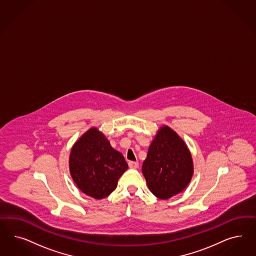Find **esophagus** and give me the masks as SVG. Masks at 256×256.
Segmentation results:
<instances>
[{
  "label": "esophagus",
  "instance_id": "34e87169",
  "mask_svg": "<svg viewBox=\"0 0 256 256\" xmlns=\"http://www.w3.org/2000/svg\"><path fill=\"white\" fill-rule=\"evenodd\" d=\"M128 165H129V168H138V162H134V161H130L128 163Z\"/></svg>",
  "mask_w": 256,
  "mask_h": 256
}]
</instances>
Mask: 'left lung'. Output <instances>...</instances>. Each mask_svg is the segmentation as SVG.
<instances>
[{
  "label": "left lung",
  "instance_id": "1",
  "mask_svg": "<svg viewBox=\"0 0 256 256\" xmlns=\"http://www.w3.org/2000/svg\"><path fill=\"white\" fill-rule=\"evenodd\" d=\"M193 160L184 141L168 126L159 128L142 165L148 190L161 200L181 193L193 176Z\"/></svg>",
  "mask_w": 256,
  "mask_h": 256
}]
</instances>
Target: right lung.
I'll list each match as a JSON object with an SVG mask.
<instances>
[{
    "instance_id": "right-lung-1",
    "label": "right lung",
    "mask_w": 256,
    "mask_h": 256,
    "mask_svg": "<svg viewBox=\"0 0 256 256\" xmlns=\"http://www.w3.org/2000/svg\"><path fill=\"white\" fill-rule=\"evenodd\" d=\"M70 172L77 188L91 198H106L128 168L124 156L112 148L96 127L82 134L70 154Z\"/></svg>"
}]
</instances>
